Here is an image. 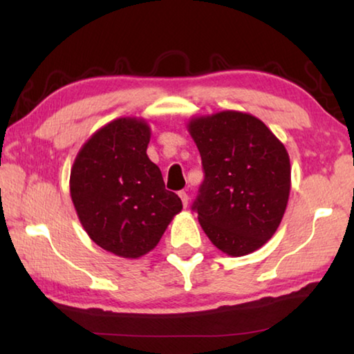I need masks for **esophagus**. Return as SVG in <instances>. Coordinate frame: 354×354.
Wrapping results in <instances>:
<instances>
[{"label":"esophagus","instance_id":"esophagus-1","mask_svg":"<svg viewBox=\"0 0 354 354\" xmlns=\"http://www.w3.org/2000/svg\"><path fill=\"white\" fill-rule=\"evenodd\" d=\"M179 198H181L184 207H187V206H189V195L185 194L184 190H183V192H179Z\"/></svg>","mask_w":354,"mask_h":354}]
</instances>
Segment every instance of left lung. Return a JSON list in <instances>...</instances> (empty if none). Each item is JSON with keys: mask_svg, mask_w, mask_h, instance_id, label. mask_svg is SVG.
I'll list each match as a JSON object with an SVG mask.
<instances>
[{"mask_svg": "<svg viewBox=\"0 0 354 354\" xmlns=\"http://www.w3.org/2000/svg\"><path fill=\"white\" fill-rule=\"evenodd\" d=\"M187 131L206 173L194 205L203 231L227 256L259 250L277 232L289 203L284 143L262 120L241 111L192 117Z\"/></svg>", "mask_w": 354, "mask_h": 354, "instance_id": "obj_1", "label": "left lung"}]
</instances>
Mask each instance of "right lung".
Wrapping results in <instances>:
<instances>
[{
  "label": "right lung",
  "mask_w": 354,
  "mask_h": 354,
  "mask_svg": "<svg viewBox=\"0 0 354 354\" xmlns=\"http://www.w3.org/2000/svg\"><path fill=\"white\" fill-rule=\"evenodd\" d=\"M149 139L145 118L112 120L84 143L70 171V195L82 227L98 247L124 259L154 250L183 209L148 158Z\"/></svg>",
  "instance_id": "add662e5"
}]
</instances>
